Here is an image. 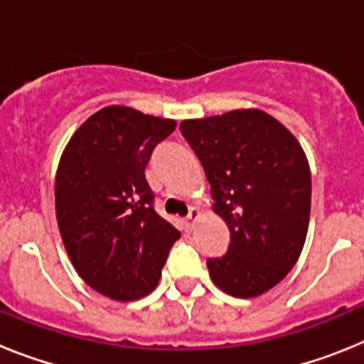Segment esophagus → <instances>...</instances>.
Masks as SVG:
<instances>
[{
	"mask_svg": "<svg viewBox=\"0 0 364 364\" xmlns=\"http://www.w3.org/2000/svg\"><path fill=\"white\" fill-rule=\"evenodd\" d=\"M200 217V211L197 210V208H189V213H188V230H193L195 228V222H197V218Z\"/></svg>",
	"mask_w": 364,
	"mask_h": 364,
	"instance_id": "1",
	"label": "esophagus"
}]
</instances>
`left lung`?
Here are the masks:
<instances>
[{
  "instance_id": "left-lung-1",
  "label": "left lung",
  "mask_w": 364,
  "mask_h": 364,
  "mask_svg": "<svg viewBox=\"0 0 364 364\" xmlns=\"http://www.w3.org/2000/svg\"><path fill=\"white\" fill-rule=\"evenodd\" d=\"M180 131L211 184L213 211L230 226L228 252L208 259L233 297L264 294L297 262L306 240L311 176L294 134L259 109L184 120Z\"/></svg>"
}]
</instances>
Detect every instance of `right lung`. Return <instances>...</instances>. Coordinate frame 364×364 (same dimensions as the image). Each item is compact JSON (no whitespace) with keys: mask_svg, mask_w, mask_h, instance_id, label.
<instances>
[{"mask_svg":"<svg viewBox=\"0 0 364 364\" xmlns=\"http://www.w3.org/2000/svg\"><path fill=\"white\" fill-rule=\"evenodd\" d=\"M175 120L111 105L73 134L56 173V218L80 277L114 301L156 288L180 231L154 211L151 153Z\"/></svg>","mask_w":364,"mask_h":364,"instance_id":"right-lung-1","label":"right lung"}]
</instances>
